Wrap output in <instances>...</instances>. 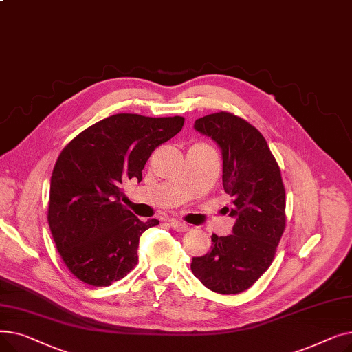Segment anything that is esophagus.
<instances>
[{"label":"esophagus","instance_id":"34e87169","mask_svg":"<svg viewBox=\"0 0 352 352\" xmlns=\"http://www.w3.org/2000/svg\"><path fill=\"white\" fill-rule=\"evenodd\" d=\"M170 224L171 227L178 231V232H186L190 230V226L186 224V223H181V221H177V219H170Z\"/></svg>","mask_w":352,"mask_h":352}]
</instances>
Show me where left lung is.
Segmentation results:
<instances>
[{
    "mask_svg": "<svg viewBox=\"0 0 352 352\" xmlns=\"http://www.w3.org/2000/svg\"><path fill=\"white\" fill-rule=\"evenodd\" d=\"M194 126L223 151V186L236 221L234 234H212L211 251L194 256L191 271L214 292L239 294L270 268L284 234L281 171L263 134L244 118L221 111L197 120Z\"/></svg>",
    "mask_w": 352,
    "mask_h": 352,
    "instance_id": "obj_1",
    "label": "left lung"
}]
</instances>
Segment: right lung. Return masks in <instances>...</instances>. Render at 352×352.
Segmentation results:
<instances>
[{"label":"right lung","instance_id":"obj_1","mask_svg":"<svg viewBox=\"0 0 352 352\" xmlns=\"http://www.w3.org/2000/svg\"><path fill=\"white\" fill-rule=\"evenodd\" d=\"M184 117L116 114L71 140L54 165L48 224L64 264L92 287H108L138 263L142 223L122 206V184L141 182L145 162L181 131Z\"/></svg>","mask_w":352,"mask_h":352}]
</instances>
